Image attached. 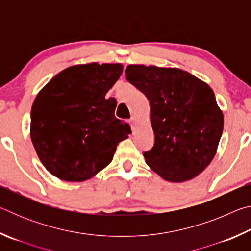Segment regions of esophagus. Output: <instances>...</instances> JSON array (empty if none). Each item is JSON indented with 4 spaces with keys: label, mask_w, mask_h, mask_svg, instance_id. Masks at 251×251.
<instances>
[{
    "label": "esophagus",
    "mask_w": 251,
    "mask_h": 251,
    "mask_svg": "<svg viewBox=\"0 0 251 251\" xmlns=\"http://www.w3.org/2000/svg\"><path fill=\"white\" fill-rule=\"evenodd\" d=\"M129 122V124H130V126H131V129H135V126H136V118L133 116V117H130V120L128 121Z\"/></svg>",
    "instance_id": "34e87169"
}]
</instances>
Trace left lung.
Wrapping results in <instances>:
<instances>
[{
    "label": "left lung",
    "instance_id": "left-lung-1",
    "mask_svg": "<svg viewBox=\"0 0 251 251\" xmlns=\"http://www.w3.org/2000/svg\"><path fill=\"white\" fill-rule=\"evenodd\" d=\"M125 73L150 100L155 143L143 154L146 164L168 181L196 177L215 157L224 129L209 85L179 69L128 65Z\"/></svg>",
    "mask_w": 251,
    "mask_h": 251
}]
</instances>
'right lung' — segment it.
<instances>
[{
  "mask_svg": "<svg viewBox=\"0 0 251 251\" xmlns=\"http://www.w3.org/2000/svg\"><path fill=\"white\" fill-rule=\"evenodd\" d=\"M122 64L67 67L42 88L31 110V139L45 168L62 180L84 181L112 161L130 127L105 95Z\"/></svg>",
  "mask_w": 251,
  "mask_h": 251,
  "instance_id": "right-lung-1",
  "label": "right lung"
}]
</instances>
